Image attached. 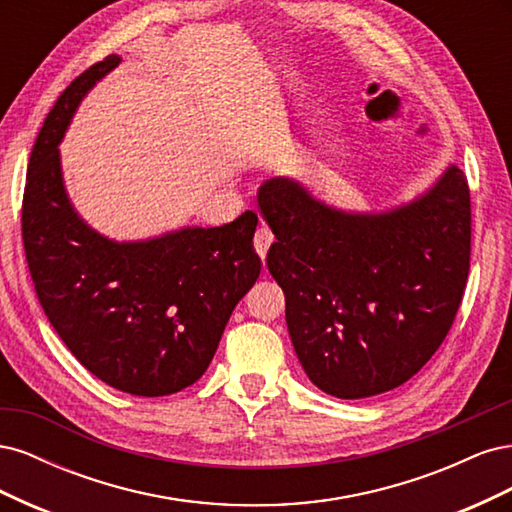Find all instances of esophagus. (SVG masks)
Listing matches in <instances>:
<instances>
[{
    "mask_svg": "<svg viewBox=\"0 0 512 512\" xmlns=\"http://www.w3.org/2000/svg\"><path fill=\"white\" fill-rule=\"evenodd\" d=\"M273 241H275V237H273L271 228L260 226V228L256 230V235H254V247H256V252H258V256H260L262 260H265V256H267V252H269V247H271Z\"/></svg>",
    "mask_w": 512,
    "mask_h": 512,
    "instance_id": "1",
    "label": "esophagus"
}]
</instances>
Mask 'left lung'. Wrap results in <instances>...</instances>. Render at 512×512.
Segmentation results:
<instances>
[{
  "instance_id": "obj_1",
  "label": "left lung",
  "mask_w": 512,
  "mask_h": 512,
  "mask_svg": "<svg viewBox=\"0 0 512 512\" xmlns=\"http://www.w3.org/2000/svg\"><path fill=\"white\" fill-rule=\"evenodd\" d=\"M275 243L267 267L307 378L339 399L410 380L451 331L470 271L468 179L455 164L423 196L384 213H346L301 183L260 185Z\"/></svg>"
}]
</instances>
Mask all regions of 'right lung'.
I'll list each match as a JSON object with an SVG mask.
<instances>
[{"mask_svg":"<svg viewBox=\"0 0 512 512\" xmlns=\"http://www.w3.org/2000/svg\"><path fill=\"white\" fill-rule=\"evenodd\" d=\"M108 55L64 89L27 166L23 245L44 314L70 352L117 391L162 397L205 374L235 305L260 275L258 215L147 241L102 237L68 200L57 145Z\"/></svg>","mask_w":512,"mask_h":512,"instance_id":"obj_1","label":"right lung"}]
</instances>
